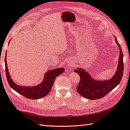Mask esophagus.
Returning a JSON list of instances; mask_svg holds the SVG:
<instances>
[{
    "mask_svg": "<svg viewBox=\"0 0 130 130\" xmlns=\"http://www.w3.org/2000/svg\"><path fill=\"white\" fill-rule=\"evenodd\" d=\"M71 61H70V60H68L67 61V64L68 65H70V64H71Z\"/></svg>",
    "mask_w": 130,
    "mask_h": 130,
    "instance_id": "1",
    "label": "esophagus"
}]
</instances>
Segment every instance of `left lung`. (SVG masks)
<instances>
[{"instance_id":"1","label":"left lung","mask_w":130,"mask_h":130,"mask_svg":"<svg viewBox=\"0 0 130 130\" xmlns=\"http://www.w3.org/2000/svg\"><path fill=\"white\" fill-rule=\"evenodd\" d=\"M115 40L119 48L120 55L117 70L111 79L95 80L83 69L78 68L74 70L80 75V82L77 86L76 90L81 96L90 100L100 99L111 92L120 82L124 72L123 53L116 38Z\"/></svg>"}]
</instances>
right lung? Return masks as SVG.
<instances>
[{
    "instance_id": "obj_1",
    "label": "right lung",
    "mask_w": 130,
    "mask_h": 130,
    "mask_svg": "<svg viewBox=\"0 0 130 130\" xmlns=\"http://www.w3.org/2000/svg\"><path fill=\"white\" fill-rule=\"evenodd\" d=\"M5 64L7 80L10 87L23 96L30 99H38L46 96L51 90L56 77L64 71V69L63 68L48 70L45 74L44 80L41 82V84L36 86H34V87H31V86L25 87V86L17 85L11 79L8 68H7L6 54L5 58Z\"/></svg>"
}]
</instances>
